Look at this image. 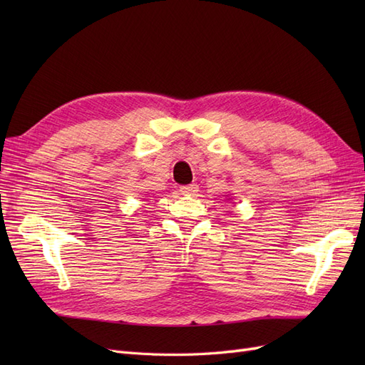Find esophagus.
Returning a JSON list of instances; mask_svg holds the SVG:
<instances>
[{
    "mask_svg": "<svg viewBox=\"0 0 365 365\" xmlns=\"http://www.w3.org/2000/svg\"><path fill=\"white\" fill-rule=\"evenodd\" d=\"M197 189H200V187H197V184H189V185H181L180 187V192L182 195H195L197 192Z\"/></svg>",
    "mask_w": 365,
    "mask_h": 365,
    "instance_id": "1",
    "label": "esophagus"
}]
</instances>
